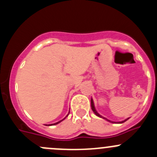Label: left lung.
<instances>
[{
    "mask_svg": "<svg viewBox=\"0 0 157 157\" xmlns=\"http://www.w3.org/2000/svg\"><path fill=\"white\" fill-rule=\"evenodd\" d=\"M91 109H92V110L94 111V113L96 114V115L97 116V117H101V118H103V119L106 120V121H109V122H111V123H115V122H113V121H109V120L106 119V118H105V117H102L101 115H100V114H99L98 113H97V111L96 110L95 107H94V100H93V99H92V98H91ZM128 119H129V118H127V120H125V121H121V122H119V123H118V124H123V123H124V122H125V121H127V120H128Z\"/></svg>",
    "mask_w": 157,
    "mask_h": 157,
    "instance_id": "obj_1",
    "label": "left lung"
}]
</instances>
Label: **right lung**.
Returning a JSON list of instances; mask_svg holds the SVG:
<instances>
[{
	"label": "right lung",
	"instance_id": "add662e5",
	"mask_svg": "<svg viewBox=\"0 0 157 157\" xmlns=\"http://www.w3.org/2000/svg\"><path fill=\"white\" fill-rule=\"evenodd\" d=\"M69 113H70V112H69ZM64 119H65V118H64ZM64 119H63V120H62V121H59V122H57V123H55V124H51V126H53V125H56V124H59V123H60V122H61V121H63V120H64Z\"/></svg>",
	"mask_w": 157,
	"mask_h": 157
}]
</instances>
